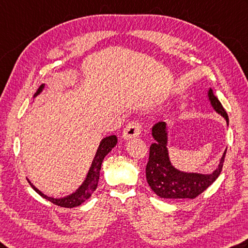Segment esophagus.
I'll return each instance as SVG.
<instances>
[{"label":"esophagus","mask_w":248,"mask_h":248,"mask_svg":"<svg viewBox=\"0 0 248 248\" xmlns=\"http://www.w3.org/2000/svg\"><path fill=\"white\" fill-rule=\"evenodd\" d=\"M140 133H141V124L138 121H131L124 129L123 138L124 140H130L138 137Z\"/></svg>","instance_id":"34e87169"}]
</instances>
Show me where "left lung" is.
<instances>
[{"label":"left lung","instance_id":"left-lung-1","mask_svg":"<svg viewBox=\"0 0 248 248\" xmlns=\"http://www.w3.org/2000/svg\"><path fill=\"white\" fill-rule=\"evenodd\" d=\"M207 98L217 114L221 115L229 124L227 111L215 95L213 89L207 91ZM155 142L150 147V158L146 165V180L152 191L161 199H195L213 184L221 173L227 150L218 167L211 173L186 172L171 164L168 151V125L164 121L152 128Z\"/></svg>","mask_w":248,"mask_h":248}]
</instances>
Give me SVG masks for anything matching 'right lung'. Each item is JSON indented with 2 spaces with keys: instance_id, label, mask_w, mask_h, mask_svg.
Returning <instances> with one entry per match:
<instances>
[{
  "instance_id": "obj_1",
  "label": "right lung",
  "mask_w": 248,
  "mask_h": 248,
  "mask_svg": "<svg viewBox=\"0 0 248 248\" xmlns=\"http://www.w3.org/2000/svg\"><path fill=\"white\" fill-rule=\"evenodd\" d=\"M44 88H46V84H42L41 87L38 89V91L35 92L33 95V98L37 97L40 93H41ZM117 144V137L116 136H109L106 137L102 140L100 142V145H98L95 156L92 160L91 167H90L87 177H85L84 181L82 184L76 190L74 193L71 194L64 196V197H60V199H54V197L47 196L42 193L40 190H38L32 183H31L28 180L29 184L31 187L38 193L40 196H42L43 199H46L49 201L53 204H55L57 206L61 207H65V208H74V207H77L79 205L82 204L88 199H90V196L92 195V193L96 190L97 187V183H98V179H100V172H101V167H102V163L104 157L108 154V153L112 150V147H115Z\"/></svg>"
}]
</instances>
